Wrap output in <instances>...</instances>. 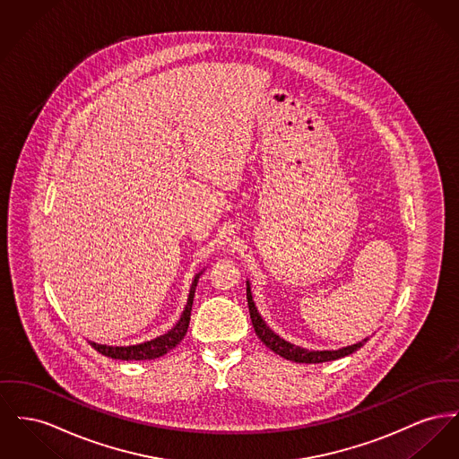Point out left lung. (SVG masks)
<instances>
[{
  "label": "left lung",
  "instance_id": "8db88e82",
  "mask_svg": "<svg viewBox=\"0 0 459 459\" xmlns=\"http://www.w3.org/2000/svg\"><path fill=\"white\" fill-rule=\"evenodd\" d=\"M246 298H247V307H249V316H251V323L258 334V338L265 343V347H269L270 351H275L277 355L293 360V362H301V364H319V362H329V360H336L342 359L345 355H351L353 351H359L368 338H364L362 342H357L353 345H347L336 351H308L303 347H297L290 342H286L284 338H281L277 333H273L269 327V324L265 323L253 301L251 295V284L249 281H246Z\"/></svg>",
  "mask_w": 459,
  "mask_h": 459
}]
</instances>
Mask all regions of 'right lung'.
I'll return each mask as SVG.
<instances>
[{"label": "right lung", "instance_id": "obj_1", "mask_svg": "<svg viewBox=\"0 0 459 459\" xmlns=\"http://www.w3.org/2000/svg\"><path fill=\"white\" fill-rule=\"evenodd\" d=\"M203 272L204 270H201V272H197L194 275L192 284H190L187 305H186L178 323L175 324L168 333H164V334L154 338V340H149V342H143V343H136V345L112 347V345H100V343H95V342H90V345L99 353L110 357V359H119V360H152V359H158V357H162L164 353L173 351L184 340V336H186V333L189 329L190 310H192L194 293H195V286H197V281H199Z\"/></svg>", "mask_w": 459, "mask_h": 459}]
</instances>
